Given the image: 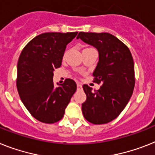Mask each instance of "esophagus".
<instances>
[{"instance_id":"esophagus-1","label":"esophagus","mask_w":155,"mask_h":155,"mask_svg":"<svg viewBox=\"0 0 155 155\" xmlns=\"http://www.w3.org/2000/svg\"><path fill=\"white\" fill-rule=\"evenodd\" d=\"M77 87H78V89H81V88H82V85H81V84L79 82L77 83Z\"/></svg>"}]
</instances>
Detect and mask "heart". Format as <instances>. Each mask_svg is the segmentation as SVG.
Segmentation results:
<instances>
[{
  "label": "heart",
  "instance_id": "b5f03b06",
  "mask_svg": "<svg viewBox=\"0 0 155 155\" xmlns=\"http://www.w3.org/2000/svg\"><path fill=\"white\" fill-rule=\"evenodd\" d=\"M90 49H91V48H85V49H84L82 51V52L83 51H88V50H90ZM64 57H65V54H64Z\"/></svg>",
  "mask_w": 155,
  "mask_h": 155
}]
</instances>
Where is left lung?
<instances>
[{"label": "left lung", "instance_id": "left-lung-1", "mask_svg": "<svg viewBox=\"0 0 155 155\" xmlns=\"http://www.w3.org/2000/svg\"><path fill=\"white\" fill-rule=\"evenodd\" d=\"M77 39L97 49L99 62L93 73V82L102 85L98 90L83 85L86 94L83 116L93 124H107L120 114L132 95L135 83L132 55L124 43L109 33L81 31Z\"/></svg>", "mask_w": 155, "mask_h": 155}]
</instances>
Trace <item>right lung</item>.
Wrapping results in <instances>:
<instances>
[{"instance_id": "obj_1", "label": "right lung", "mask_w": 155, "mask_h": 155, "mask_svg": "<svg viewBox=\"0 0 155 155\" xmlns=\"http://www.w3.org/2000/svg\"><path fill=\"white\" fill-rule=\"evenodd\" d=\"M77 34L43 33L31 39L20 54L17 63L18 93L31 115L40 122L59 121L76 91V83L70 78L54 87L53 71L61 66L66 45Z\"/></svg>"}]
</instances>
